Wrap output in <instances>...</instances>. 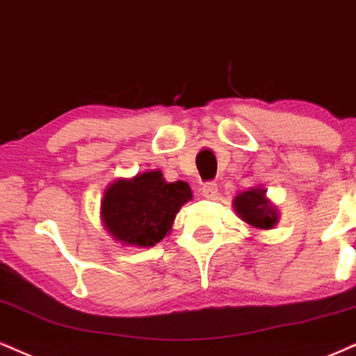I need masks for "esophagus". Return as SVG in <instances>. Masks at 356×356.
<instances>
[{
	"mask_svg": "<svg viewBox=\"0 0 356 356\" xmlns=\"http://www.w3.org/2000/svg\"><path fill=\"white\" fill-rule=\"evenodd\" d=\"M202 193H203L204 198L213 200L216 195H218V186H216V183H213V181L204 183L203 188H202Z\"/></svg>",
	"mask_w": 356,
	"mask_h": 356,
	"instance_id": "34e87169",
	"label": "esophagus"
}]
</instances>
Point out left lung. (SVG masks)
Masks as SVG:
<instances>
[{
  "instance_id": "left-lung-1",
  "label": "left lung",
  "mask_w": 356,
  "mask_h": 356,
  "mask_svg": "<svg viewBox=\"0 0 356 356\" xmlns=\"http://www.w3.org/2000/svg\"><path fill=\"white\" fill-rule=\"evenodd\" d=\"M233 207L241 220L257 229H271L278 223V210L266 198V190L250 188L233 200Z\"/></svg>"
}]
</instances>
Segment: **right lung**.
I'll return each mask as SVG.
<instances>
[{
    "label": "right lung",
    "mask_w": 356,
    "mask_h": 356,
    "mask_svg": "<svg viewBox=\"0 0 356 356\" xmlns=\"http://www.w3.org/2000/svg\"><path fill=\"white\" fill-rule=\"evenodd\" d=\"M191 200L186 181L168 183L160 170L120 178L104 190L102 220L121 245L148 248L171 232L179 208Z\"/></svg>",
    "instance_id": "obj_1"
}]
</instances>
